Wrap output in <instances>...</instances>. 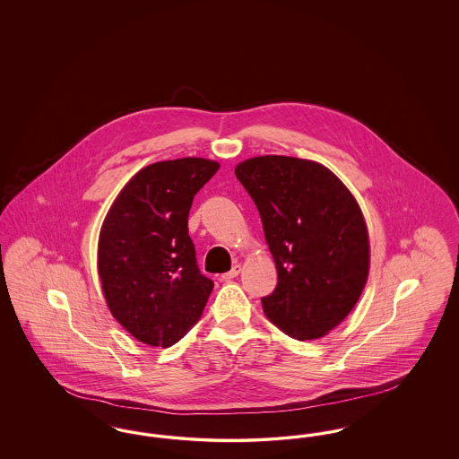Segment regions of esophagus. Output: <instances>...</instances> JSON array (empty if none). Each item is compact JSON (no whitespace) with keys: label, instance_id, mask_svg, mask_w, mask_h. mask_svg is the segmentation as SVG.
<instances>
[{"label":"esophagus","instance_id":"obj_1","mask_svg":"<svg viewBox=\"0 0 459 459\" xmlns=\"http://www.w3.org/2000/svg\"><path fill=\"white\" fill-rule=\"evenodd\" d=\"M240 270H242V268H240L239 263H238V264H234L230 272H227V273H223V275H221V281H232V279H236V277L239 275Z\"/></svg>","mask_w":459,"mask_h":459}]
</instances>
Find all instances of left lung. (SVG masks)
Masks as SVG:
<instances>
[{
	"label": "left lung",
	"instance_id": "obj_1",
	"mask_svg": "<svg viewBox=\"0 0 459 459\" xmlns=\"http://www.w3.org/2000/svg\"><path fill=\"white\" fill-rule=\"evenodd\" d=\"M236 177L253 197L277 266L264 315L292 339L315 341L358 303L370 272V239L356 197L325 165L264 154Z\"/></svg>",
	"mask_w": 459,
	"mask_h": 459
}]
</instances>
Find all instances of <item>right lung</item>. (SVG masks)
<instances>
[{
    "mask_svg": "<svg viewBox=\"0 0 459 459\" xmlns=\"http://www.w3.org/2000/svg\"><path fill=\"white\" fill-rule=\"evenodd\" d=\"M219 161L177 158L141 169L115 197L98 240L113 318L139 342L170 348L199 320L213 282L201 275L187 217Z\"/></svg>",
    "mask_w": 459,
    "mask_h": 459,
    "instance_id": "add662e5",
    "label": "right lung"
}]
</instances>
